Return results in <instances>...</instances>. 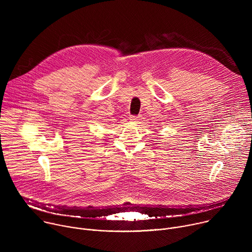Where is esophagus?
Masks as SVG:
<instances>
[{
    "label": "esophagus",
    "instance_id": "obj_1",
    "mask_svg": "<svg viewBox=\"0 0 252 252\" xmlns=\"http://www.w3.org/2000/svg\"><path fill=\"white\" fill-rule=\"evenodd\" d=\"M139 120H141V116H140V115H139V116H131V117L129 118V121L132 122V123L138 122Z\"/></svg>",
    "mask_w": 252,
    "mask_h": 252
}]
</instances>
